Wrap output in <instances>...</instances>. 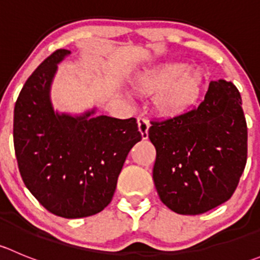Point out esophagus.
Returning <instances> with one entry per match:
<instances>
[{"label": "esophagus", "mask_w": 260, "mask_h": 260, "mask_svg": "<svg viewBox=\"0 0 260 260\" xmlns=\"http://www.w3.org/2000/svg\"><path fill=\"white\" fill-rule=\"evenodd\" d=\"M138 128H140V132L142 135L143 140L148 138V128H149V122L146 118L140 117L138 118Z\"/></svg>", "instance_id": "obj_1"}]
</instances>
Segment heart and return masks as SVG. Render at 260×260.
<instances>
[{"mask_svg":"<svg viewBox=\"0 0 260 260\" xmlns=\"http://www.w3.org/2000/svg\"><path fill=\"white\" fill-rule=\"evenodd\" d=\"M204 75L198 68L182 62H169L146 74L140 89L145 94H158L157 108L166 115L187 112L198 102L203 88Z\"/></svg>","mask_w":260,"mask_h":260,"instance_id":"1","label":"heart"}]
</instances>
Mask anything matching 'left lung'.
Instances as JSON below:
<instances>
[{"label":"left lung","instance_id":"1","mask_svg":"<svg viewBox=\"0 0 260 260\" xmlns=\"http://www.w3.org/2000/svg\"><path fill=\"white\" fill-rule=\"evenodd\" d=\"M151 124L153 181L167 208L199 215L232 198L248 156L242 98L232 81H210L198 107Z\"/></svg>","mask_w":260,"mask_h":260}]
</instances>
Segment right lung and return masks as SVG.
Masks as SVG:
<instances>
[{"mask_svg": "<svg viewBox=\"0 0 260 260\" xmlns=\"http://www.w3.org/2000/svg\"><path fill=\"white\" fill-rule=\"evenodd\" d=\"M69 54L54 51L26 80L15 104L14 145L21 177L36 200L51 214L78 219L111 203L125 157L142 135L136 118L55 113L50 85Z\"/></svg>", "mask_w": 260, "mask_h": 260, "instance_id": "1", "label": "right lung"}]
</instances>
